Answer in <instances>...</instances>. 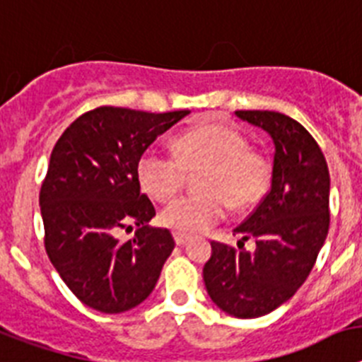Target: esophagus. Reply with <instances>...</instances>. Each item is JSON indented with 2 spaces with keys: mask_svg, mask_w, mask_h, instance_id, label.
I'll use <instances>...</instances> for the list:
<instances>
[{
  "mask_svg": "<svg viewBox=\"0 0 362 362\" xmlns=\"http://www.w3.org/2000/svg\"><path fill=\"white\" fill-rule=\"evenodd\" d=\"M187 240H189V238L185 237V235L175 233V242H177V246H185V244H187Z\"/></svg>",
  "mask_w": 362,
  "mask_h": 362,
  "instance_id": "obj_1",
  "label": "esophagus"
}]
</instances>
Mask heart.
I'll return each instance as SVG.
<instances>
[{"label":"heart","mask_w":362,"mask_h":362,"mask_svg":"<svg viewBox=\"0 0 362 362\" xmlns=\"http://www.w3.org/2000/svg\"><path fill=\"white\" fill-rule=\"evenodd\" d=\"M200 172L197 189L163 207L160 220L178 235H199L224 216L226 204L246 209L264 197L272 165L251 151L244 133L231 125H199L175 140V155L147 147L136 162L140 187L151 199L165 202L178 193L187 173Z\"/></svg>","instance_id":"1"}]
</instances>
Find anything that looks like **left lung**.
Listing matches in <instances>:
<instances>
[{"mask_svg":"<svg viewBox=\"0 0 362 362\" xmlns=\"http://www.w3.org/2000/svg\"><path fill=\"white\" fill-rule=\"evenodd\" d=\"M264 129L275 146L272 187L233 229L255 251L211 242L204 282L213 303L238 319H255L284 304L304 284L329 228V173L313 136L275 111H235Z\"/></svg>","mask_w":362,"mask_h":362,"instance_id":"8db88e82","label":"left lung"}]
</instances>
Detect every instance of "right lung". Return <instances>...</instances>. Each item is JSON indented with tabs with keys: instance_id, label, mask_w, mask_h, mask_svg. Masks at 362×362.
I'll return each instance as SVG.
<instances>
[{
	"instance_id": "obj_1",
	"label": "right lung",
	"mask_w": 362,
	"mask_h": 362,
	"mask_svg": "<svg viewBox=\"0 0 362 362\" xmlns=\"http://www.w3.org/2000/svg\"><path fill=\"white\" fill-rule=\"evenodd\" d=\"M189 111L146 112L98 107L72 122L50 153L40 191L45 250L86 306L122 313L155 290L175 240L149 228L155 206L140 193L136 162ZM139 229L122 243L120 228Z\"/></svg>"
}]
</instances>
